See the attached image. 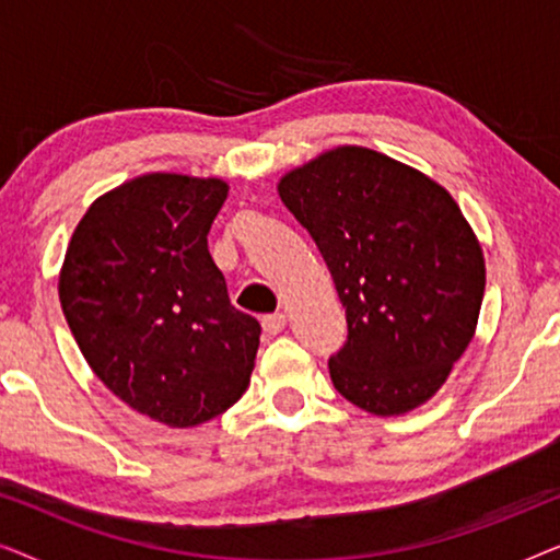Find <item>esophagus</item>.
<instances>
[{"label":"esophagus","instance_id":"1","mask_svg":"<svg viewBox=\"0 0 560 560\" xmlns=\"http://www.w3.org/2000/svg\"><path fill=\"white\" fill-rule=\"evenodd\" d=\"M262 328H265V334H270V336L280 334L282 328H285V313L278 311V313H270V316H265Z\"/></svg>","mask_w":560,"mask_h":560}]
</instances>
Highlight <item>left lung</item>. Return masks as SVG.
I'll return each mask as SVG.
<instances>
[{
    "mask_svg": "<svg viewBox=\"0 0 560 560\" xmlns=\"http://www.w3.org/2000/svg\"><path fill=\"white\" fill-rule=\"evenodd\" d=\"M278 190L347 308V341L328 359L334 387L374 416L423 405L469 347L485 298V257L462 209L366 148L326 152Z\"/></svg>",
    "mask_w": 560,
    "mask_h": 560,
    "instance_id": "left-lung-1",
    "label": "left lung"
}]
</instances>
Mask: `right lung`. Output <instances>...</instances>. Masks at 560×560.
<instances>
[{"label":"right lung","instance_id":"1","mask_svg":"<svg viewBox=\"0 0 560 560\" xmlns=\"http://www.w3.org/2000/svg\"><path fill=\"white\" fill-rule=\"evenodd\" d=\"M219 178L152 173L96 198L68 244L60 308L98 380L158 423L188 428L240 400L257 318L236 311L209 255Z\"/></svg>","mask_w":560,"mask_h":560}]
</instances>
